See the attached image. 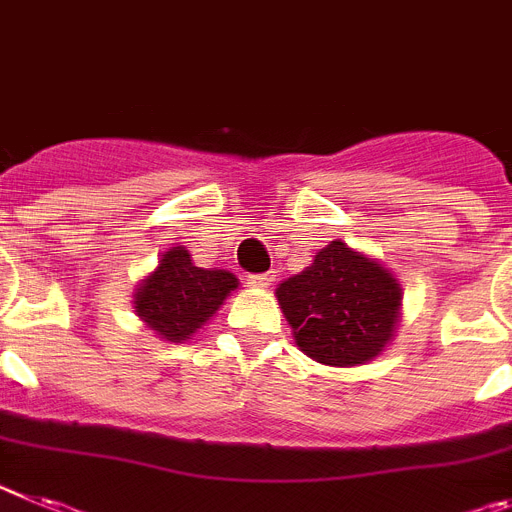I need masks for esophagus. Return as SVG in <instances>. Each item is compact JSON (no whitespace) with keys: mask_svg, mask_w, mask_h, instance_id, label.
Here are the masks:
<instances>
[{"mask_svg":"<svg viewBox=\"0 0 512 512\" xmlns=\"http://www.w3.org/2000/svg\"><path fill=\"white\" fill-rule=\"evenodd\" d=\"M275 283V275L262 273V275H250V285L252 288H270Z\"/></svg>","mask_w":512,"mask_h":512,"instance_id":"1","label":"esophagus"}]
</instances>
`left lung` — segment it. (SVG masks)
Instances as JSON below:
<instances>
[{
    "label": "left lung",
    "instance_id": "obj_1",
    "mask_svg": "<svg viewBox=\"0 0 512 512\" xmlns=\"http://www.w3.org/2000/svg\"><path fill=\"white\" fill-rule=\"evenodd\" d=\"M298 349L329 367H359L395 339L403 288L375 257L331 239L275 288Z\"/></svg>",
    "mask_w": 512,
    "mask_h": 512
}]
</instances>
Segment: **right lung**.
Masks as SVG:
<instances>
[{"label":"right lung","instance_id":"obj_1","mask_svg":"<svg viewBox=\"0 0 512 512\" xmlns=\"http://www.w3.org/2000/svg\"><path fill=\"white\" fill-rule=\"evenodd\" d=\"M239 288L237 275L216 267H196L183 245L160 255L158 267L135 285V313L158 339L188 342Z\"/></svg>","mask_w":512,"mask_h":512}]
</instances>
